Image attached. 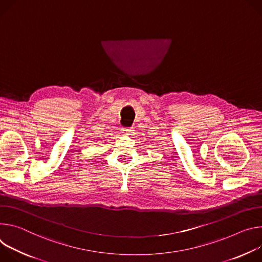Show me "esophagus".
<instances>
[{"label":"esophagus","instance_id":"esophagus-1","mask_svg":"<svg viewBox=\"0 0 262 262\" xmlns=\"http://www.w3.org/2000/svg\"><path fill=\"white\" fill-rule=\"evenodd\" d=\"M133 131H134V128L130 127V128H124L123 129V133H125L126 135H131L133 134Z\"/></svg>","mask_w":262,"mask_h":262}]
</instances>
